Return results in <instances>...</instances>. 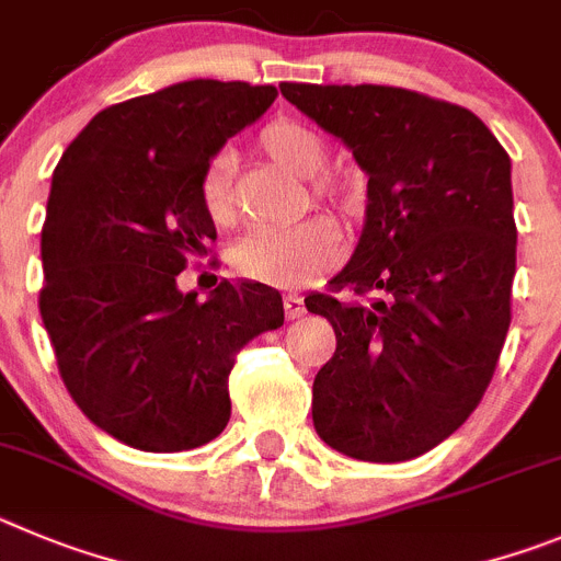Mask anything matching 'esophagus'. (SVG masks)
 Instances as JSON below:
<instances>
[{
  "instance_id": "obj_1",
  "label": "esophagus",
  "mask_w": 561,
  "mask_h": 561,
  "mask_svg": "<svg viewBox=\"0 0 561 561\" xmlns=\"http://www.w3.org/2000/svg\"><path fill=\"white\" fill-rule=\"evenodd\" d=\"M282 305H285V316L290 318H301L305 316V299H301L299 293H287L285 299H282Z\"/></svg>"
}]
</instances>
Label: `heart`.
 <instances>
[{
  "label": "heart",
  "instance_id": "1",
  "mask_svg": "<svg viewBox=\"0 0 561 561\" xmlns=\"http://www.w3.org/2000/svg\"><path fill=\"white\" fill-rule=\"evenodd\" d=\"M260 148L265 156L307 179L310 195L324 204H341L350 193V179L341 170H324L327 145L321 134L293 119H274L262 128ZM201 206L218 229L234 224L237 204L231 190V159L220 153L201 175ZM341 251V229L327 215H310L293 226H265L245 234L231 251V265L245 279L274 287H301L332 268Z\"/></svg>",
  "mask_w": 561,
  "mask_h": 561
}]
</instances>
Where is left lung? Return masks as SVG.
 <instances>
[{
    "label": "left lung",
    "instance_id": "1",
    "mask_svg": "<svg viewBox=\"0 0 561 561\" xmlns=\"http://www.w3.org/2000/svg\"><path fill=\"white\" fill-rule=\"evenodd\" d=\"M279 89L368 173L350 265L305 299L337 337L312 382V425L357 461H408L467 422L506 343L512 161L472 111L411 89Z\"/></svg>",
    "mask_w": 561,
    "mask_h": 561
}]
</instances>
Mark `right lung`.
Masks as SVG:
<instances>
[{"label":"right lung","instance_id":"right-lung-1","mask_svg":"<svg viewBox=\"0 0 561 561\" xmlns=\"http://www.w3.org/2000/svg\"><path fill=\"white\" fill-rule=\"evenodd\" d=\"M274 85L186 80L108 105L53 173L38 310L69 397L145 453L193 450L231 416L237 352L285 321L279 290L220 282L206 301L175 279L209 254L201 175Z\"/></svg>","mask_w":561,"mask_h":561}]
</instances>
